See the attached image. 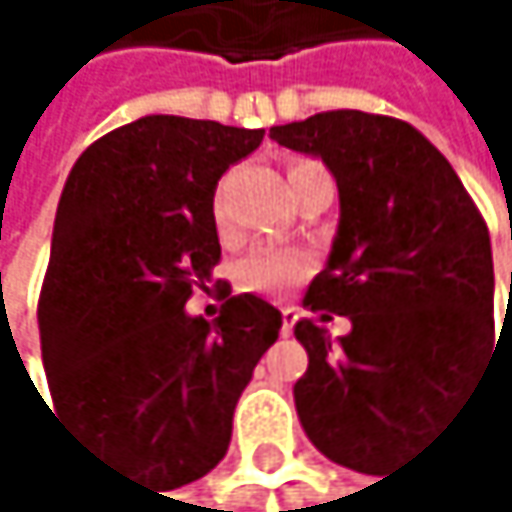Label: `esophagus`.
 Listing matches in <instances>:
<instances>
[{
    "instance_id": "34e87169",
    "label": "esophagus",
    "mask_w": 512,
    "mask_h": 512,
    "mask_svg": "<svg viewBox=\"0 0 512 512\" xmlns=\"http://www.w3.org/2000/svg\"><path fill=\"white\" fill-rule=\"evenodd\" d=\"M297 318H300V312H297L294 306H285V309H282V337H291V334H294Z\"/></svg>"
}]
</instances>
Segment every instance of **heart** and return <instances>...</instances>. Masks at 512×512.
I'll use <instances>...</instances> for the list:
<instances>
[{"instance_id":"1","label":"heart","mask_w":512,"mask_h":512,"mask_svg":"<svg viewBox=\"0 0 512 512\" xmlns=\"http://www.w3.org/2000/svg\"><path fill=\"white\" fill-rule=\"evenodd\" d=\"M215 215L221 221V200L215 203ZM309 270H312V258L306 251L261 245L242 258V264L236 267V282L242 291H251V294H279L297 285L300 279H306Z\"/></svg>"}]
</instances>
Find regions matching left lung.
Instances as JSON below:
<instances>
[{
  "label": "left lung",
  "instance_id": "8db88e82",
  "mask_svg": "<svg viewBox=\"0 0 512 512\" xmlns=\"http://www.w3.org/2000/svg\"><path fill=\"white\" fill-rule=\"evenodd\" d=\"M270 139L337 178V236L303 306L352 321L337 340L297 321L309 367L294 407L321 455L379 477L434 434L498 352L489 227L407 121L337 108L273 127Z\"/></svg>",
  "mask_w": 512,
  "mask_h": 512
}]
</instances>
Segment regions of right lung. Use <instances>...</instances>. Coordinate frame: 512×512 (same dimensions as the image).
Masks as SVG:
<instances>
[{
  "mask_svg": "<svg viewBox=\"0 0 512 512\" xmlns=\"http://www.w3.org/2000/svg\"><path fill=\"white\" fill-rule=\"evenodd\" d=\"M261 139L145 115L75 160L57 206L39 297L57 416L166 492L227 455L236 400L279 340L282 312L254 294L215 321L185 309L221 261L218 178Z\"/></svg>",
  "mask_w": 512,
  "mask_h": 512,
  "instance_id": "add662e5",
  "label": "right lung"
}]
</instances>
